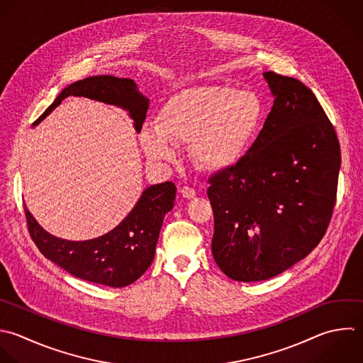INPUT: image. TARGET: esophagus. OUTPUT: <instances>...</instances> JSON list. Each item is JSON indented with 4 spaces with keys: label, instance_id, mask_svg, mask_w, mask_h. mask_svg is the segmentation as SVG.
<instances>
[{
    "label": "esophagus",
    "instance_id": "esophagus-1",
    "mask_svg": "<svg viewBox=\"0 0 363 363\" xmlns=\"http://www.w3.org/2000/svg\"><path fill=\"white\" fill-rule=\"evenodd\" d=\"M180 193H182V196L184 197V199H194L196 197V190L193 189V187H189V186H184V187H182L180 189Z\"/></svg>",
    "mask_w": 363,
    "mask_h": 363
}]
</instances>
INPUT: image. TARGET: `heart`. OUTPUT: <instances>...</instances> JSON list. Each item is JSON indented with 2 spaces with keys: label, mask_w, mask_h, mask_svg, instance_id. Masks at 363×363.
I'll return each mask as SVG.
<instances>
[{
  "label": "heart",
  "mask_w": 363,
  "mask_h": 363,
  "mask_svg": "<svg viewBox=\"0 0 363 363\" xmlns=\"http://www.w3.org/2000/svg\"><path fill=\"white\" fill-rule=\"evenodd\" d=\"M259 101L240 89L208 85L172 96L159 112V122L147 121L140 145L150 160L170 162L176 146H189L194 164L204 172H223L248 150L259 128Z\"/></svg>",
  "instance_id": "obj_1"
}]
</instances>
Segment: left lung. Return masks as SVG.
<instances>
[{
  "mask_svg": "<svg viewBox=\"0 0 363 363\" xmlns=\"http://www.w3.org/2000/svg\"><path fill=\"white\" fill-rule=\"evenodd\" d=\"M274 105L248 152L208 183L213 257L234 281L272 278L322 240L336 201L340 147L301 81L264 72Z\"/></svg>",
  "mask_w": 363,
  "mask_h": 363,
  "instance_id": "1",
  "label": "left lung"
}]
</instances>
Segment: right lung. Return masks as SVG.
<instances>
[{
    "mask_svg": "<svg viewBox=\"0 0 363 363\" xmlns=\"http://www.w3.org/2000/svg\"><path fill=\"white\" fill-rule=\"evenodd\" d=\"M84 96L129 112L139 133L146 119L149 99L133 79L112 75L91 77L67 86L34 123L38 125L65 98ZM176 186L172 182L147 187L132 211L113 230L86 241H68L45 231L27 206L28 231L38 250L71 275L112 288L135 282L150 267L166 213L174 206Z\"/></svg>",
    "mask_w": 363,
    "mask_h": 363,
    "instance_id": "right-lung-1",
    "label": "right lung"
}]
</instances>
